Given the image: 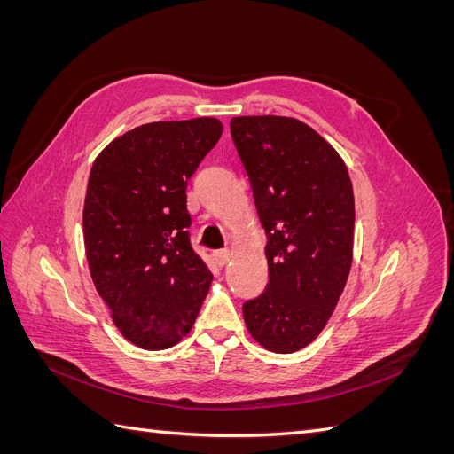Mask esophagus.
<instances>
[{
	"instance_id": "1",
	"label": "esophagus",
	"mask_w": 454,
	"mask_h": 454,
	"mask_svg": "<svg viewBox=\"0 0 454 454\" xmlns=\"http://www.w3.org/2000/svg\"><path fill=\"white\" fill-rule=\"evenodd\" d=\"M215 255V261H217V265H225L227 263V261L231 259V250H219V252H215L214 254Z\"/></svg>"
}]
</instances>
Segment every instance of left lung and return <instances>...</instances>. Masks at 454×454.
Instances as JSON below:
<instances>
[{
	"label": "left lung",
	"instance_id": "1",
	"mask_svg": "<svg viewBox=\"0 0 454 454\" xmlns=\"http://www.w3.org/2000/svg\"><path fill=\"white\" fill-rule=\"evenodd\" d=\"M265 229L269 284L242 305L261 347L292 354L322 333L345 290L354 250V191L345 160L303 121L231 119Z\"/></svg>",
	"mask_w": 454,
	"mask_h": 454
}]
</instances>
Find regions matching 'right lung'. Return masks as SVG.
Instances as JSON below:
<instances>
[{"label": "right lung", "instance_id": "add662e5", "mask_svg": "<svg viewBox=\"0 0 454 454\" xmlns=\"http://www.w3.org/2000/svg\"><path fill=\"white\" fill-rule=\"evenodd\" d=\"M222 132L214 117L147 122L92 162L83 208L89 270L122 337L144 350L177 345L210 290L212 272L189 242L185 189Z\"/></svg>", "mask_w": 454, "mask_h": 454}]
</instances>
